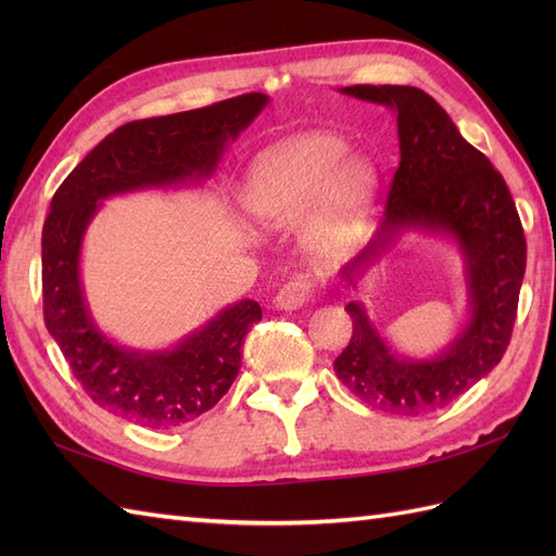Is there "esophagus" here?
Returning a JSON list of instances; mask_svg holds the SVG:
<instances>
[{"instance_id": "esophagus-1", "label": "esophagus", "mask_w": 556, "mask_h": 556, "mask_svg": "<svg viewBox=\"0 0 556 556\" xmlns=\"http://www.w3.org/2000/svg\"><path fill=\"white\" fill-rule=\"evenodd\" d=\"M311 293H313L311 277L299 275V277H293L291 281H287V285L279 289L275 303H277L279 311H296V308H301L305 301L311 299Z\"/></svg>"}]
</instances>
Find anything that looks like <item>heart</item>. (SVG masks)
Masks as SVG:
<instances>
[{"label":"heart","mask_w":556,"mask_h":556,"mask_svg":"<svg viewBox=\"0 0 556 556\" xmlns=\"http://www.w3.org/2000/svg\"><path fill=\"white\" fill-rule=\"evenodd\" d=\"M329 131L299 134L257 157L245 205L271 227H291L311 210L305 236L315 253L341 255L358 243L377 188L370 157L346 152Z\"/></svg>","instance_id":"1"}]
</instances>
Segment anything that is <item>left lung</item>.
Wrapping results in <instances>:
<instances>
[{
  "label": "left lung",
  "mask_w": 556,
  "mask_h": 556,
  "mask_svg": "<svg viewBox=\"0 0 556 556\" xmlns=\"http://www.w3.org/2000/svg\"><path fill=\"white\" fill-rule=\"evenodd\" d=\"M339 92L392 110L401 152L384 222L341 269V279L356 289L406 231L448 236L464 255L468 320L430 358L399 356L361 301L346 305L353 337L334 361L339 380L372 408L422 416L452 404L509 346L526 271L523 227L502 174L428 92L410 86H349Z\"/></svg>",
  "instance_id": "1"
}]
</instances>
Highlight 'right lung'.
<instances>
[{
	"label": "right lung",
	"mask_w": 556,
	"mask_h": 556,
	"mask_svg": "<svg viewBox=\"0 0 556 556\" xmlns=\"http://www.w3.org/2000/svg\"><path fill=\"white\" fill-rule=\"evenodd\" d=\"M267 102L263 92H248L203 110L124 124L56 188L42 227L45 325L86 394L114 416L152 430L203 416L233 384L243 339L263 311L251 299L227 305L172 349L116 344L98 327L83 291L80 248L90 222L112 195L210 179L227 143Z\"/></svg>",
	"instance_id": "obj_1"
}]
</instances>
